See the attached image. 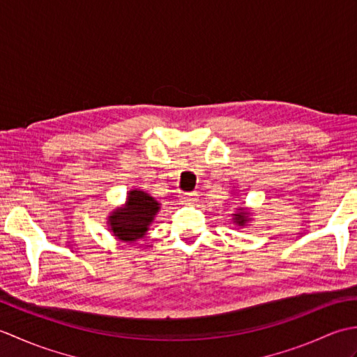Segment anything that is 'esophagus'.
Listing matches in <instances>:
<instances>
[{
  "label": "esophagus",
  "instance_id": "1",
  "mask_svg": "<svg viewBox=\"0 0 357 357\" xmlns=\"http://www.w3.org/2000/svg\"><path fill=\"white\" fill-rule=\"evenodd\" d=\"M179 201L183 204H196V202H198V193H196V192L183 193L179 196Z\"/></svg>",
  "mask_w": 357,
  "mask_h": 357
}]
</instances>
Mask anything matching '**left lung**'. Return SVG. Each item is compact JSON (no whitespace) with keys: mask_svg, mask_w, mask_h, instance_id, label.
Wrapping results in <instances>:
<instances>
[{"mask_svg":"<svg viewBox=\"0 0 357 357\" xmlns=\"http://www.w3.org/2000/svg\"><path fill=\"white\" fill-rule=\"evenodd\" d=\"M248 221H250L248 210L244 208V207H239L236 213L233 215V222L236 224V225H239V227H244Z\"/></svg>","mask_w":357,"mask_h":357,"instance_id":"1","label":"left lung"}]
</instances>
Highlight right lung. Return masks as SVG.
I'll return each instance as SVG.
<instances>
[{"label": "right lung", "instance_id": "right-lung-1", "mask_svg": "<svg viewBox=\"0 0 357 357\" xmlns=\"http://www.w3.org/2000/svg\"><path fill=\"white\" fill-rule=\"evenodd\" d=\"M161 208L153 196L135 188L127 193V201L123 207L112 211L107 224L113 236L123 242H135L147 233L156 213Z\"/></svg>", "mask_w": 357, "mask_h": 357}]
</instances>
